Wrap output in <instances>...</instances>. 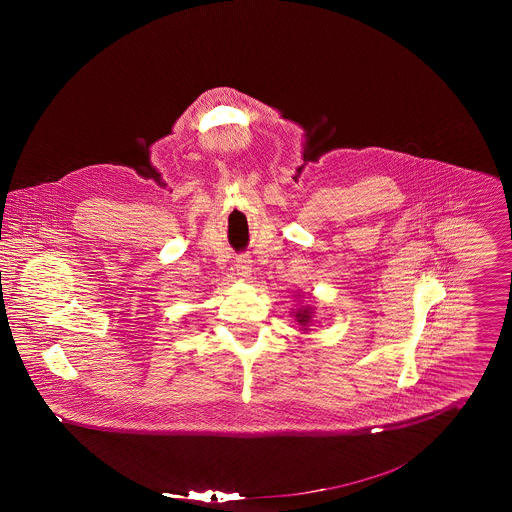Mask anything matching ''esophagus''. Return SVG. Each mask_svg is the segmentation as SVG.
Returning a JSON list of instances; mask_svg holds the SVG:
<instances>
[{
  "instance_id": "esophagus-1",
  "label": "esophagus",
  "mask_w": 512,
  "mask_h": 512,
  "mask_svg": "<svg viewBox=\"0 0 512 512\" xmlns=\"http://www.w3.org/2000/svg\"><path fill=\"white\" fill-rule=\"evenodd\" d=\"M234 268H236V274L246 280V278H250V274H252V260H250L248 256H238Z\"/></svg>"
}]
</instances>
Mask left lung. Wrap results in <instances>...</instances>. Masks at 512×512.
<instances>
[{"instance_id": "8db88e82", "label": "left lung", "mask_w": 512, "mask_h": 512, "mask_svg": "<svg viewBox=\"0 0 512 512\" xmlns=\"http://www.w3.org/2000/svg\"><path fill=\"white\" fill-rule=\"evenodd\" d=\"M295 319H297V323L305 329L309 323H311V319H313V311H311V307H299L297 311H295ZM307 331V329H305Z\"/></svg>"}]
</instances>
